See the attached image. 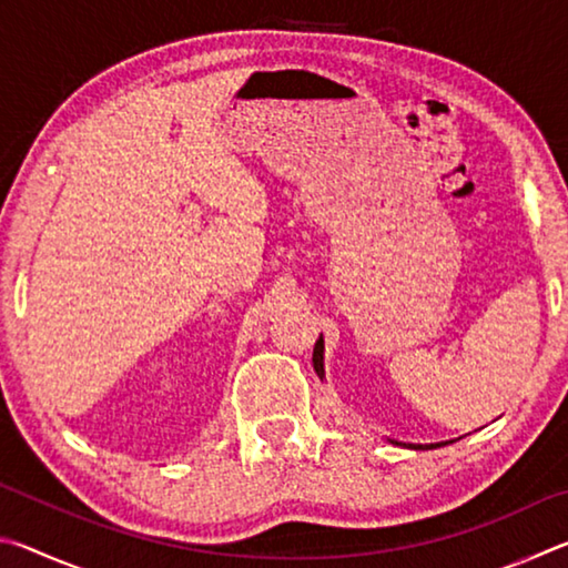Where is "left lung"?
Listing matches in <instances>:
<instances>
[{
	"instance_id": "left-lung-1",
	"label": "left lung",
	"mask_w": 568,
	"mask_h": 568,
	"mask_svg": "<svg viewBox=\"0 0 568 568\" xmlns=\"http://www.w3.org/2000/svg\"><path fill=\"white\" fill-rule=\"evenodd\" d=\"M313 365L315 371H318V376H323V335L318 341H315V348H313ZM438 446V444H436ZM423 448V446H420ZM428 448V446H426Z\"/></svg>"
}]
</instances>
